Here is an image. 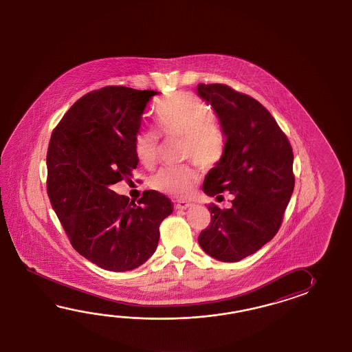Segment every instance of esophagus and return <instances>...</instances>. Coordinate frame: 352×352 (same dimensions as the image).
<instances>
[{
	"mask_svg": "<svg viewBox=\"0 0 352 352\" xmlns=\"http://www.w3.org/2000/svg\"><path fill=\"white\" fill-rule=\"evenodd\" d=\"M191 205H192L191 202L184 201V200H179V201H176V204H175V208L179 210H186L188 209Z\"/></svg>",
	"mask_w": 352,
	"mask_h": 352,
	"instance_id": "1",
	"label": "esophagus"
}]
</instances>
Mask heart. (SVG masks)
Wrapping results in <instances>:
<instances>
[{"label": "heart", "mask_w": 352, "mask_h": 352, "mask_svg": "<svg viewBox=\"0 0 352 352\" xmlns=\"http://www.w3.org/2000/svg\"><path fill=\"white\" fill-rule=\"evenodd\" d=\"M155 112L161 135L166 138L182 137L184 157L194 160L204 170L220 164L226 151V135L202 99L192 93H173L158 100ZM161 135L156 129L146 128L135 135V156L143 166L156 165ZM199 179V173L190 166L164 167L152 177L151 186L162 194L188 197L194 194Z\"/></svg>", "instance_id": "1"}]
</instances>
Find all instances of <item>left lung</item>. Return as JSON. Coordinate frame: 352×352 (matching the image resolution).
Masks as SVG:
<instances>
[{"label":"left lung","mask_w":352,"mask_h":352,"mask_svg":"<svg viewBox=\"0 0 352 352\" xmlns=\"http://www.w3.org/2000/svg\"><path fill=\"white\" fill-rule=\"evenodd\" d=\"M197 93L224 128L226 151L204 181V192L234 195L230 209L208 205L211 223L199 235L205 253L239 262L273 239L294 188L293 151L270 111L225 84H199Z\"/></svg>","instance_id":"1"}]
</instances>
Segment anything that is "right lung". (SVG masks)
<instances>
[{
  "label": "right lung",
  "mask_w": 352,
  "mask_h": 352,
  "mask_svg": "<svg viewBox=\"0 0 352 352\" xmlns=\"http://www.w3.org/2000/svg\"><path fill=\"white\" fill-rule=\"evenodd\" d=\"M155 90L108 85L82 96L54 128L46 187L75 250L98 267L126 272L155 253L173 202L155 190L129 201L111 187L138 165L135 138Z\"/></svg>",
  "instance_id": "add662e5"
}]
</instances>
